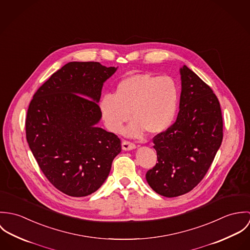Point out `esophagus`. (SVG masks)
Returning a JSON list of instances; mask_svg holds the SVG:
<instances>
[{
    "instance_id": "34e87169",
    "label": "esophagus",
    "mask_w": 250,
    "mask_h": 250,
    "mask_svg": "<svg viewBox=\"0 0 250 250\" xmlns=\"http://www.w3.org/2000/svg\"><path fill=\"white\" fill-rule=\"evenodd\" d=\"M122 149L124 151H130V150H134L136 149V145L133 143H130V142H127V141H124L122 142Z\"/></svg>"
}]
</instances>
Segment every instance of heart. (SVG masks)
I'll use <instances>...</instances> for the list:
<instances>
[{
	"instance_id": "obj_1",
	"label": "heart",
	"mask_w": 250,
	"mask_h": 250,
	"mask_svg": "<svg viewBox=\"0 0 250 250\" xmlns=\"http://www.w3.org/2000/svg\"><path fill=\"white\" fill-rule=\"evenodd\" d=\"M177 108L175 82L167 76L148 73L123 79L113 95L105 94L99 102L101 116L110 132H121L123 125L132 119L126 129L131 138H141L146 131L151 135L165 132L173 122Z\"/></svg>"
}]
</instances>
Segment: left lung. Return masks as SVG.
<instances>
[{"instance_id": "1", "label": "left lung", "mask_w": 250, "mask_h": 250, "mask_svg": "<svg viewBox=\"0 0 250 250\" xmlns=\"http://www.w3.org/2000/svg\"><path fill=\"white\" fill-rule=\"evenodd\" d=\"M180 75L177 119L153 139L158 163L146 173L152 189L166 197L185 194L199 184L223 138L220 105L212 88L186 65Z\"/></svg>"}]
</instances>
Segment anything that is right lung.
Instances as JSON below:
<instances>
[{
  "mask_svg": "<svg viewBox=\"0 0 250 250\" xmlns=\"http://www.w3.org/2000/svg\"><path fill=\"white\" fill-rule=\"evenodd\" d=\"M117 67L72 62L36 91L26 118V137L50 183L74 197L96 191L106 181L120 140L97 127L104 83Z\"/></svg>",
  "mask_w": 250,
  "mask_h": 250,
  "instance_id": "1",
  "label": "right lung"
}]
</instances>
